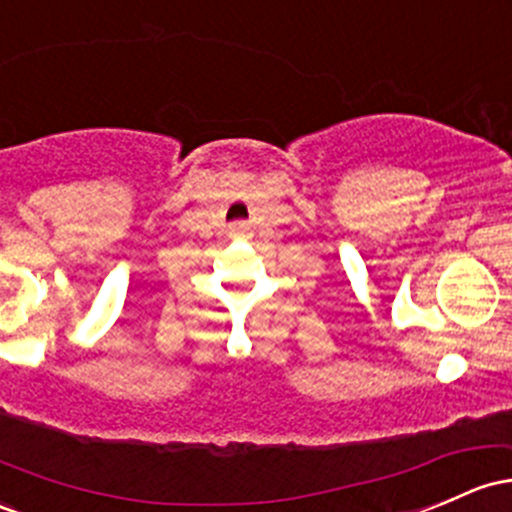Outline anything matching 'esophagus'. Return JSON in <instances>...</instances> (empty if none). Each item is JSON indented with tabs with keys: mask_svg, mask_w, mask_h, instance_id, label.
Here are the masks:
<instances>
[{
	"mask_svg": "<svg viewBox=\"0 0 512 512\" xmlns=\"http://www.w3.org/2000/svg\"><path fill=\"white\" fill-rule=\"evenodd\" d=\"M229 232H232L234 236H241L246 232V227H244V224H232V227H229Z\"/></svg>",
	"mask_w": 512,
	"mask_h": 512,
	"instance_id": "1",
	"label": "esophagus"
}]
</instances>
